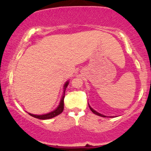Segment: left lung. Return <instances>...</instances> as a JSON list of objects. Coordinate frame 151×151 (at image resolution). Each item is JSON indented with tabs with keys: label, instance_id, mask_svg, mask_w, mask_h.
Here are the masks:
<instances>
[{
	"label": "left lung",
	"instance_id": "1",
	"mask_svg": "<svg viewBox=\"0 0 151 151\" xmlns=\"http://www.w3.org/2000/svg\"><path fill=\"white\" fill-rule=\"evenodd\" d=\"M89 108H90V109H91V111L93 112V114H96V115H98V116H102V117H106V116H104V115H103V114H99V113H98L97 111H96L95 110H93V109L91 108V106H90L89 105Z\"/></svg>",
	"mask_w": 151,
	"mask_h": 151
}]
</instances>
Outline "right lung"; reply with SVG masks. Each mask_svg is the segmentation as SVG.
Returning a JSON list of instances; mask_svg holds the SVG:
<instances>
[{
	"label": "right lung",
	"instance_id": "obj_1",
	"mask_svg": "<svg viewBox=\"0 0 151 151\" xmlns=\"http://www.w3.org/2000/svg\"><path fill=\"white\" fill-rule=\"evenodd\" d=\"M69 84V81H67V82L65 83V86H64V91H63V95H62V97L61 99V101H60V103L59 106H58L55 110H54L53 111L50 112V113L46 114H42V115H35V114H30V116H32V117L36 118V119H42V120H45V119H52V118L55 117L56 116H58L59 114H60L64 110V99H65V90L67 86H68Z\"/></svg>",
	"mask_w": 151,
	"mask_h": 151
}]
</instances>
